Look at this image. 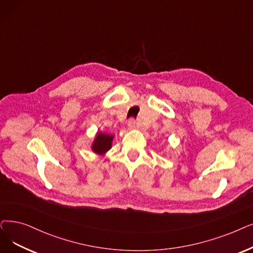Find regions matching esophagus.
<instances>
[{"instance_id": "esophagus-1", "label": "esophagus", "mask_w": 253, "mask_h": 253, "mask_svg": "<svg viewBox=\"0 0 253 253\" xmlns=\"http://www.w3.org/2000/svg\"><path fill=\"white\" fill-rule=\"evenodd\" d=\"M127 128H128V130H133V129H135V121H134L133 119H131V120L128 121Z\"/></svg>"}]
</instances>
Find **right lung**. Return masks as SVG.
I'll return each mask as SVG.
<instances>
[{"label":"right lung","instance_id":"right-lung-1","mask_svg":"<svg viewBox=\"0 0 253 253\" xmlns=\"http://www.w3.org/2000/svg\"><path fill=\"white\" fill-rule=\"evenodd\" d=\"M113 140V134H106L104 132H101V131H98L91 145V149L97 155L103 156L106 152L112 149Z\"/></svg>","mask_w":253,"mask_h":253}]
</instances>
